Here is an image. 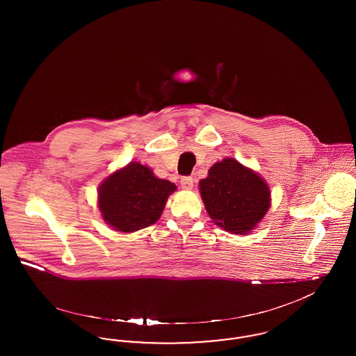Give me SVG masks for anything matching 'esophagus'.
Wrapping results in <instances>:
<instances>
[{
	"mask_svg": "<svg viewBox=\"0 0 356 356\" xmlns=\"http://www.w3.org/2000/svg\"><path fill=\"white\" fill-rule=\"evenodd\" d=\"M180 184L183 186V189H186V191H191V189L193 188V179H192V177H189V176H184V177H181Z\"/></svg>",
	"mask_w": 356,
	"mask_h": 356,
	"instance_id": "34e87169",
	"label": "esophagus"
}]
</instances>
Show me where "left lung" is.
Segmentation results:
<instances>
[{
	"label": "left lung",
	"mask_w": 356,
	"mask_h": 356,
	"mask_svg": "<svg viewBox=\"0 0 356 356\" xmlns=\"http://www.w3.org/2000/svg\"><path fill=\"white\" fill-rule=\"evenodd\" d=\"M199 188L209 218L231 234H250L271 207L268 183L234 157L215 163Z\"/></svg>",
	"instance_id": "left-lung-1"
}]
</instances>
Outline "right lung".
<instances>
[{"label":"right lung","mask_w":356,"mask_h":356,"mask_svg":"<svg viewBox=\"0 0 356 356\" xmlns=\"http://www.w3.org/2000/svg\"><path fill=\"white\" fill-rule=\"evenodd\" d=\"M176 189L173 183L156 177L147 165L131 161L102 180L97 205L105 224L115 231L132 234L160 219Z\"/></svg>","instance_id":"right-lung-1"}]
</instances>
